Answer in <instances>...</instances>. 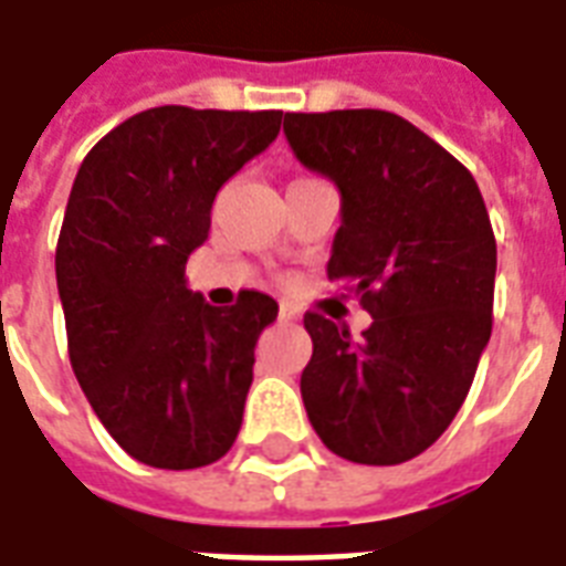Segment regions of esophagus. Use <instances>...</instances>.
Here are the masks:
<instances>
[{
  "label": "esophagus",
  "mask_w": 566,
  "mask_h": 566,
  "mask_svg": "<svg viewBox=\"0 0 566 566\" xmlns=\"http://www.w3.org/2000/svg\"><path fill=\"white\" fill-rule=\"evenodd\" d=\"M279 318H282V322H296V318H300V312H296L294 306L282 303V310H279Z\"/></svg>",
  "instance_id": "34e87169"
}]
</instances>
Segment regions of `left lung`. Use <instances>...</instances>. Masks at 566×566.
<instances>
[{
    "label": "left lung",
    "mask_w": 566,
    "mask_h": 566,
    "mask_svg": "<svg viewBox=\"0 0 566 566\" xmlns=\"http://www.w3.org/2000/svg\"><path fill=\"white\" fill-rule=\"evenodd\" d=\"M294 156L343 199L327 279L370 327L306 312L312 358L300 392L324 448L398 465L444 434L493 327L496 239L475 177L386 109L284 113Z\"/></svg>",
    "instance_id": "8db88e82"
}]
</instances>
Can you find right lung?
Listing matches in <instances>:
<instances>
[{
  "mask_svg": "<svg viewBox=\"0 0 566 566\" xmlns=\"http://www.w3.org/2000/svg\"><path fill=\"white\" fill-rule=\"evenodd\" d=\"M279 128V109L156 106L97 140L76 174L54 254L70 365L118 448L153 469L211 465L242 429L279 303L242 291L217 310L184 272L217 189Z\"/></svg>",
  "mask_w": 566,
  "mask_h": 566,
  "instance_id": "1",
  "label": "right lung"
}]
</instances>
